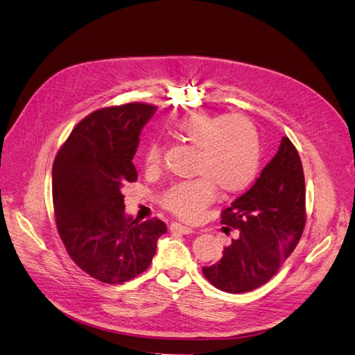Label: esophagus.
I'll return each mask as SVG.
<instances>
[{"instance_id":"obj_1","label":"esophagus","mask_w":355,"mask_h":355,"mask_svg":"<svg viewBox=\"0 0 355 355\" xmlns=\"http://www.w3.org/2000/svg\"><path fill=\"white\" fill-rule=\"evenodd\" d=\"M169 230L174 232V233H180V234H190V233L193 232L190 227L182 225V224H180V223H173V224H171Z\"/></svg>"}]
</instances>
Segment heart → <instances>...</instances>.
<instances>
[{
	"label": "heart",
	"mask_w": 355,
	"mask_h": 355,
	"mask_svg": "<svg viewBox=\"0 0 355 355\" xmlns=\"http://www.w3.org/2000/svg\"><path fill=\"white\" fill-rule=\"evenodd\" d=\"M182 143L198 148L193 174L196 180L169 187L161 198L162 207L182 220H196L212 203L215 186L223 193H236L250 184L261 161V140L255 123L242 115H214L190 112L174 123ZM162 147L150 141L144 150V166L157 171Z\"/></svg>",
	"instance_id": "obj_1"
}]
</instances>
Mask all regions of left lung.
Returning a JSON list of instances; mask_svg holds the SVG:
<instances>
[{"label": "left lung", "mask_w": 355, "mask_h": 355, "mask_svg": "<svg viewBox=\"0 0 355 355\" xmlns=\"http://www.w3.org/2000/svg\"><path fill=\"white\" fill-rule=\"evenodd\" d=\"M221 223L236 236L218 262L202 268L208 282L227 293H245L276 276L305 227L304 169L288 137L254 186L223 211Z\"/></svg>", "instance_id": "8db88e82"}]
</instances>
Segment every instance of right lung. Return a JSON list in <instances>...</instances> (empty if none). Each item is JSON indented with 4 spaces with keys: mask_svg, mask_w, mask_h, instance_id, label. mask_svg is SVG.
Instances as JSON below:
<instances>
[{
    "mask_svg": "<svg viewBox=\"0 0 355 355\" xmlns=\"http://www.w3.org/2000/svg\"><path fill=\"white\" fill-rule=\"evenodd\" d=\"M156 107L128 103L89 113L53 164L57 232L75 264L103 283L119 284L147 270L164 221L125 215L122 187L137 180L132 157Z\"/></svg>",
    "mask_w": 355,
    "mask_h": 355,
    "instance_id": "obj_1",
    "label": "right lung"
}]
</instances>
